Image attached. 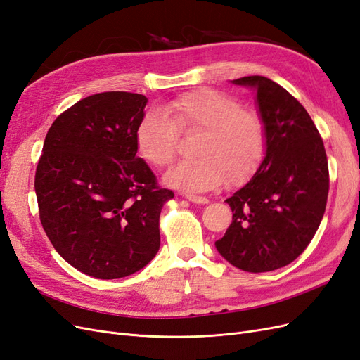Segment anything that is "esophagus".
I'll use <instances>...</instances> for the list:
<instances>
[{
	"label": "esophagus",
	"instance_id": "34e87169",
	"mask_svg": "<svg viewBox=\"0 0 360 360\" xmlns=\"http://www.w3.org/2000/svg\"><path fill=\"white\" fill-rule=\"evenodd\" d=\"M184 198L189 200L193 204H209V200H207L205 197H198V195L188 193V195H184Z\"/></svg>",
	"mask_w": 360,
	"mask_h": 360
}]
</instances>
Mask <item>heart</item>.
<instances>
[{
	"instance_id": "1",
	"label": "heart",
	"mask_w": 360,
	"mask_h": 360,
	"mask_svg": "<svg viewBox=\"0 0 360 360\" xmlns=\"http://www.w3.org/2000/svg\"><path fill=\"white\" fill-rule=\"evenodd\" d=\"M165 110L148 111L141 120L135 143L146 162L165 167L176 156L179 129L201 130L192 160H183L163 176L171 188L205 192L228 179L242 183L257 171L266 151V127L255 112L242 110L231 96L210 89L186 93L171 101Z\"/></svg>"
}]
</instances>
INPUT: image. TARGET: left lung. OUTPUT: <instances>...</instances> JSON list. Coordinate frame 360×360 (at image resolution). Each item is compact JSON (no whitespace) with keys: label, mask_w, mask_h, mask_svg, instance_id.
I'll use <instances>...</instances> for the list:
<instances>
[{"label":"left lung","mask_w":360,"mask_h":360,"mask_svg":"<svg viewBox=\"0 0 360 360\" xmlns=\"http://www.w3.org/2000/svg\"><path fill=\"white\" fill-rule=\"evenodd\" d=\"M257 94L266 127V153L242 189L225 200L233 222L216 249L250 274L276 270L296 259L317 233L329 193L323 139L297 99L264 76L231 81Z\"/></svg>","instance_id":"obj_1"}]
</instances>
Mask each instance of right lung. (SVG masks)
<instances>
[{"mask_svg": "<svg viewBox=\"0 0 360 360\" xmlns=\"http://www.w3.org/2000/svg\"><path fill=\"white\" fill-rule=\"evenodd\" d=\"M147 102L127 91L85 97L43 144L34 180L43 230L70 266L97 279L135 274L160 246L159 216L174 192L136 156Z\"/></svg>", "mask_w": 360, "mask_h": 360, "instance_id": "1", "label": "right lung"}]
</instances>
